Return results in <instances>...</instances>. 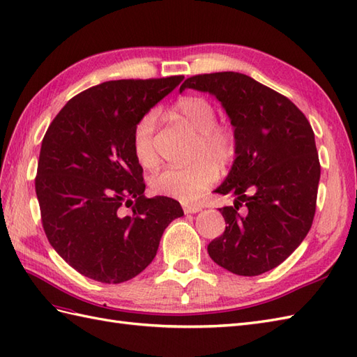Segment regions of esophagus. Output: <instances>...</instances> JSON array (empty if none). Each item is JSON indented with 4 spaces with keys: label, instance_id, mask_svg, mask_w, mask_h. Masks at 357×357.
<instances>
[{
    "label": "esophagus",
    "instance_id": "obj_1",
    "mask_svg": "<svg viewBox=\"0 0 357 357\" xmlns=\"http://www.w3.org/2000/svg\"><path fill=\"white\" fill-rule=\"evenodd\" d=\"M182 208H184V213L185 214H196L199 211H202V208L197 206V205H188V204H185Z\"/></svg>",
    "mask_w": 357,
    "mask_h": 357
}]
</instances>
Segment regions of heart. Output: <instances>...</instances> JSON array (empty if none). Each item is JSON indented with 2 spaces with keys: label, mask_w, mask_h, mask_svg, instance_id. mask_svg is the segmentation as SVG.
<instances>
[{
  "label": "heart",
  "mask_w": 357,
  "mask_h": 357,
  "mask_svg": "<svg viewBox=\"0 0 357 357\" xmlns=\"http://www.w3.org/2000/svg\"><path fill=\"white\" fill-rule=\"evenodd\" d=\"M173 113L200 134L195 148L193 164L185 167L170 166L155 173L151 187L157 193L190 202L211 187L220 175V169L231 166L235 153V134L229 126L217 123L214 105L202 96H184L173 105ZM158 125L157 112L143 114L132 131V151L135 160L144 169H152L158 162L155 146V131Z\"/></svg>",
  "instance_id": "1"
}]
</instances>
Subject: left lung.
Listing matches in <instances>:
<instances>
[{
    "mask_svg": "<svg viewBox=\"0 0 357 357\" xmlns=\"http://www.w3.org/2000/svg\"><path fill=\"white\" fill-rule=\"evenodd\" d=\"M185 89L222 104L236 142L232 167L214 190L234 196V206L218 209L227 226L208 244L209 257L238 276L273 270L312 226L321 173L312 128L288 98L238 72L191 77Z\"/></svg>",
    "mask_w": 357,
    "mask_h": 357,
    "instance_id": "obj_1",
    "label": "left lung"
}]
</instances>
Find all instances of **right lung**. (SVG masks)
<instances>
[{
	"instance_id": "add662e5",
	"label": "right lung",
	"mask_w": 357,
	"mask_h": 357,
	"mask_svg": "<svg viewBox=\"0 0 357 357\" xmlns=\"http://www.w3.org/2000/svg\"><path fill=\"white\" fill-rule=\"evenodd\" d=\"M182 79L90 87L60 109L43 137L36 176L43 229L54 250L89 279L135 278L157 255L164 229L184 215L175 199L144 196L132 151L139 119Z\"/></svg>"
}]
</instances>
